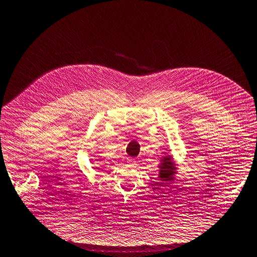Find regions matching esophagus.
<instances>
[{
	"instance_id": "34e87169",
	"label": "esophagus",
	"mask_w": 257,
	"mask_h": 257,
	"mask_svg": "<svg viewBox=\"0 0 257 257\" xmlns=\"http://www.w3.org/2000/svg\"><path fill=\"white\" fill-rule=\"evenodd\" d=\"M128 164L132 165V166H135V165H137V160L136 159H130Z\"/></svg>"
}]
</instances>
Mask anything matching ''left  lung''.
<instances>
[{"instance_id":"1","label":"left lung","mask_w":257,"mask_h":257,"mask_svg":"<svg viewBox=\"0 0 257 257\" xmlns=\"http://www.w3.org/2000/svg\"><path fill=\"white\" fill-rule=\"evenodd\" d=\"M159 169V178L161 181L169 182V181L173 180V174L176 173L177 168L171 157H164V159L161 160Z\"/></svg>"}]
</instances>
